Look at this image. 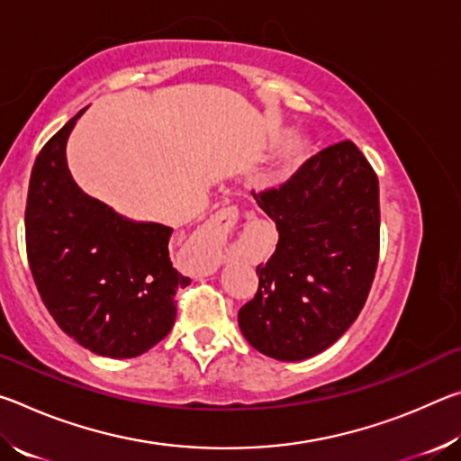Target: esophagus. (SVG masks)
Segmentation results:
<instances>
[{"instance_id":"34e87169","label":"esophagus","mask_w":461,"mask_h":461,"mask_svg":"<svg viewBox=\"0 0 461 461\" xmlns=\"http://www.w3.org/2000/svg\"><path fill=\"white\" fill-rule=\"evenodd\" d=\"M236 221H238V209L225 207L194 231V244L199 246L203 254V272H205V275H213L217 267H220V262H217V254L221 252L225 240H228Z\"/></svg>"}]
</instances>
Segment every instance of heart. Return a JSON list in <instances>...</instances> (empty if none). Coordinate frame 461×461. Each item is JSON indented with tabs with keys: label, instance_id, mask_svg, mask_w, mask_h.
Segmentation results:
<instances>
[{
	"label": "heart",
	"instance_id": "heart-1",
	"mask_svg": "<svg viewBox=\"0 0 461 461\" xmlns=\"http://www.w3.org/2000/svg\"><path fill=\"white\" fill-rule=\"evenodd\" d=\"M303 156H305V144H303L301 140H293V142L286 146V150L283 154L285 168H293L294 165H299V162L303 160Z\"/></svg>",
	"mask_w": 461,
	"mask_h": 461
}]
</instances>
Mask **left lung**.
I'll use <instances>...</instances> for the list:
<instances>
[{"mask_svg": "<svg viewBox=\"0 0 461 461\" xmlns=\"http://www.w3.org/2000/svg\"><path fill=\"white\" fill-rule=\"evenodd\" d=\"M278 230L276 252L256 268L258 293L238 313L260 354L299 362L323 352L368 299L380 252L378 176L352 140L256 194Z\"/></svg>", "mask_w": 461, "mask_h": 461, "instance_id": "1", "label": "left lung"}]
</instances>
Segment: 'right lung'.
<instances>
[{"instance_id":"add662e5","label":"right lung","mask_w":461,"mask_h":461,"mask_svg":"<svg viewBox=\"0 0 461 461\" xmlns=\"http://www.w3.org/2000/svg\"><path fill=\"white\" fill-rule=\"evenodd\" d=\"M81 109L36 156L26 201V252L54 321L105 357H136L173 330L175 294L191 278L173 268V228L126 220L89 197L67 167Z\"/></svg>"}]
</instances>
